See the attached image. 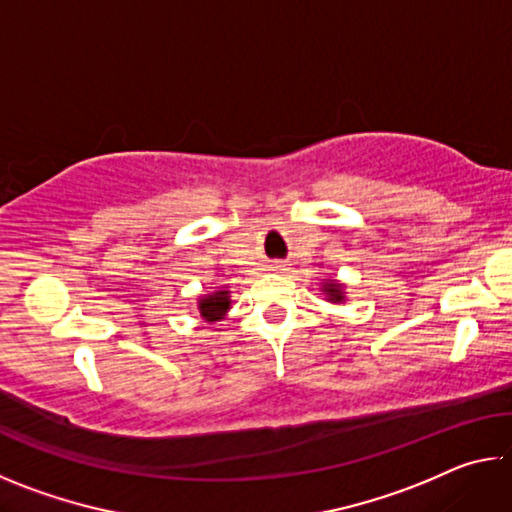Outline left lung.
<instances>
[{"mask_svg": "<svg viewBox=\"0 0 512 512\" xmlns=\"http://www.w3.org/2000/svg\"><path fill=\"white\" fill-rule=\"evenodd\" d=\"M320 291L325 293L327 302H334V305L345 302V284L339 280H323L320 282Z\"/></svg>", "mask_w": 512, "mask_h": 512, "instance_id": "8db88e82", "label": "left lung"}]
</instances>
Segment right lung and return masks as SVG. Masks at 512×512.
I'll list each match as a JSON object with an SVG mask.
<instances>
[{
  "instance_id": "add662e5",
  "label": "right lung",
  "mask_w": 512,
  "mask_h": 512,
  "mask_svg": "<svg viewBox=\"0 0 512 512\" xmlns=\"http://www.w3.org/2000/svg\"><path fill=\"white\" fill-rule=\"evenodd\" d=\"M196 307L205 323H210V325L219 323V320L228 316V311L232 307L228 287H216V291L205 293V296H198Z\"/></svg>"
}]
</instances>
